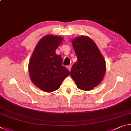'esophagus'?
Wrapping results in <instances>:
<instances>
[{"label": "esophagus", "mask_w": 131, "mask_h": 131, "mask_svg": "<svg viewBox=\"0 0 131 131\" xmlns=\"http://www.w3.org/2000/svg\"><path fill=\"white\" fill-rule=\"evenodd\" d=\"M67 68L70 71V70H71V65H68V66H67Z\"/></svg>", "instance_id": "34e87169"}]
</instances>
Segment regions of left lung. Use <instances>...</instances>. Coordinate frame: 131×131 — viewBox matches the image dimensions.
I'll return each mask as SVG.
<instances>
[{
  "label": "left lung",
  "mask_w": 131,
  "mask_h": 131,
  "mask_svg": "<svg viewBox=\"0 0 131 131\" xmlns=\"http://www.w3.org/2000/svg\"><path fill=\"white\" fill-rule=\"evenodd\" d=\"M77 58L70 76L79 89L90 91L102 80L106 72V62L96 44L90 37L79 36L72 40Z\"/></svg>",
  "instance_id": "1"
}]
</instances>
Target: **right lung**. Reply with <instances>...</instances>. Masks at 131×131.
Wrapping results in <instances>:
<instances>
[{"label":"right lung","instance_id":"obj_1","mask_svg":"<svg viewBox=\"0 0 131 131\" xmlns=\"http://www.w3.org/2000/svg\"><path fill=\"white\" fill-rule=\"evenodd\" d=\"M63 38L48 35L40 40L29 63V73L36 87L44 92H50L58 89L70 72L62 66V59L55 50Z\"/></svg>","mask_w":131,"mask_h":131}]
</instances>
